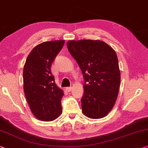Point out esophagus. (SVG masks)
Returning <instances> with one entry per match:
<instances>
[{
	"label": "esophagus",
	"mask_w": 148,
	"mask_h": 148,
	"mask_svg": "<svg viewBox=\"0 0 148 148\" xmlns=\"http://www.w3.org/2000/svg\"><path fill=\"white\" fill-rule=\"evenodd\" d=\"M71 89H72V88H71V87H67V88H66V90H67V92H71Z\"/></svg>",
	"instance_id": "34e87169"
}]
</instances>
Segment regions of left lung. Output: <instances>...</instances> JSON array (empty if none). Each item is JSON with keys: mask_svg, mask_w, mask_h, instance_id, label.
Segmentation results:
<instances>
[{"mask_svg": "<svg viewBox=\"0 0 148 148\" xmlns=\"http://www.w3.org/2000/svg\"><path fill=\"white\" fill-rule=\"evenodd\" d=\"M68 50L83 74V114L102 119L112 110L119 95L120 71L115 51L101 40H70Z\"/></svg>", "mask_w": 148, "mask_h": 148, "instance_id": "left-lung-1", "label": "left lung"}]
</instances>
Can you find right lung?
Masks as SVG:
<instances>
[{"label":"right lung","instance_id":"1","mask_svg":"<svg viewBox=\"0 0 148 148\" xmlns=\"http://www.w3.org/2000/svg\"><path fill=\"white\" fill-rule=\"evenodd\" d=\"M64 43V40L49 41L36 45L24 66L25 97L34 116L42 121H52L62 113L61 101L64 93L55 83L51 66Z\"/></svg>","mask_w":148,"mask_h":148}]
</instances>
